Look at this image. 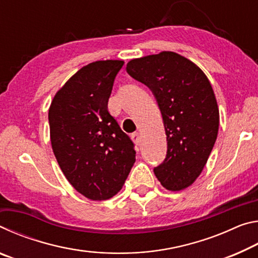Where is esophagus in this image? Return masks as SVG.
Wrapping results in <instances>:
<instances>
[{
	"label": "esophagus",
	"instance_id": "34e87169",
	"mask_svg": "<svg viewBox=\"0 0 258 258\" xmlns=\"http://www.w3.org/2000/svg\"><path fill=\"white\" fill-rule=\"evenodd\" d=\"M132 140L133 141L137 143V145H140V143L142 142V137H141V133L139 132H135L132 134Z\"/></svg>",
	"mask_w": 258,
	"mask_h": 258
}]
</instances>
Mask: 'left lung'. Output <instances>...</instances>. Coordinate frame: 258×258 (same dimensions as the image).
Masks as SVG:
<instances>
[{"label":"left lung","instance_id":"obj_1","mask_svg":"<svg viewBox=\"0 0 258 258\" xmlns=\"http://www.w3.org/2000/svg\"><path fill=\"white\" fill-rule=\"evenodd\" d=\"M128 75L151 90L165 126L167 152L154 168L165 189L190 186L203 172L215 145L220 112L207 76L175 52L131 60Z\"/></svg>","mask_w":258,"mask_h":258}]
</instances>
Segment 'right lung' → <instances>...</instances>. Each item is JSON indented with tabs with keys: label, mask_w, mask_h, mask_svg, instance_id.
Segmentation results:
<instances>
[{
	"label": "right lung",
	"mask_w": 258,
	"mask_h": 258,
	"mask_svg": "<svg viewBox=\"0 0 258 258\" xmlns=\"http://www.w3.org/2000/svg\"><path fill=\"white\" fill-rule=\"evenodd\" d=\"M124 61H95L56 92L49 109L51 145L68 182L91 200L115 196L135 163L134 143L108 111Z\"/></svg>",
	"instance_id": "obj_1"
}]
</instances>
